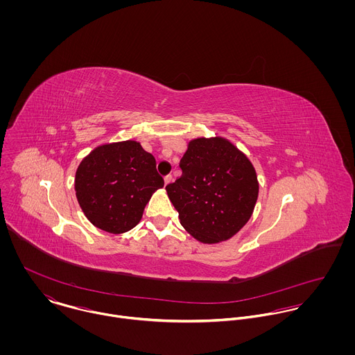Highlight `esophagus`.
I'll list each match as a JSON object with an SVG mask.
<instances>
[{
	"label": "esophagus",
	"instance_id": "34e87169",
	"mask_svg": "<svg viewBox=\"0 0 355 355\" xmlns=\"http://www.w3.org/2000/svg\"><path fill=\"white\" fill-rule=\"evenodd\" d=\"M172 182V175H166L165 178H164V183H165V186L166 184H169Z\"/></svg>",
	"mask_w": 355,
	"mask_h": 355
}]
</instances>
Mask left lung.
Returning a JSON list of instances; mask_svg holds the SVG:
<instances>
[{"label":"left lung","mask_w":355,"mask_h":355,"mask_svg":"<svg viewBox=\"0 0 355 355\" xmlns=\"http://www.w3.org/2000/svg\"><path fill=\"white\" fill-rule=\"evenodd\" d=\"M179 166L182 176L165 189L180 224L202 243L232 238L252 217L258 198L253 164L224 138H198Z\"/></svg>","instance_id":"left-lung-1"}]
</instances>
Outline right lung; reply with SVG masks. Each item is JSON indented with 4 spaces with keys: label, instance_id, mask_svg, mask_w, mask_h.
Masks as SVG:
<instances>
[{
    "label": "right lung",
    "instance_id": "right-lung-1",
    "mask_svg": "<svg viewBox=\"0 0 355 355\" xmlns=\"http://www.w3.org/2000/svg\"><path fill=\"white\" fill-rule=\"evenodd\" d=\"M162 186L155 158L135 141L98 146L80 162L75 176L76 198L86 217L110 234L134 228Z\"/></svg>",
    "mask_w": 355,
    "mask_h": 355
}]
</instances>
